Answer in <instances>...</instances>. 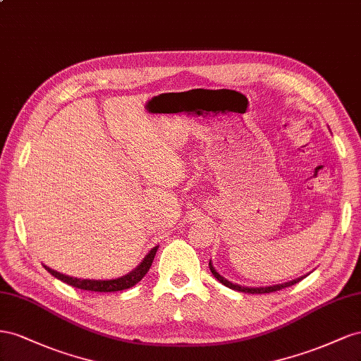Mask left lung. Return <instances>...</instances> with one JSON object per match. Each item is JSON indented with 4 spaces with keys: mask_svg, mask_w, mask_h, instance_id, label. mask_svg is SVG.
Returning a JSON list of instances; mask_svg holds the SVG:
<instances>
[{
    "mask_svg": "<svg viewBox=\"0 0 361 361\" xmlns=\"http://www.w3.org/2000/svg\"><path fill=\"white\" fill-rule=\"evenodd\" d=\"M209 267H210V271H212V274H213V276L216 278V280H218L219 283H222L224 286H226V287H230V289H233V290H238V292H243V293H271V292H276V290H281V289H284V287H290V286H293V284H296V283H300L302 278H305L307 275H302V276H300V278H295V280H292V281H287V283H281V284H274V286H263V287H248V286H240V284H235V283H231V281H228L226 280V278H224L219 272H216V269H214V266H213V263H212V260L209 262Z\"/></svg>",
    "mask_w": 361,
    "mask_h": 361,
    "instance_id": "left-lung-1",
    "label": "left lung"
}]
</instances>
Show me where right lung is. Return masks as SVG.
<instances>
[{
    "mask_svg": "<svg viewBox=\"0 0 361 361\" xmlns=\"http://www.w3.org/2000/svg\"><path fill=\"white\" fill-rule=\"evenodd\" d=\"M159 250V246H154V248L145 255V259L140 262V264L137 267H135L131 272H128L127 275H122L119 278H111V280H85V278H77V276H69L65 274H60L54 269H51L49 266L44 264L45 269L56 276L57 280L63 281L72 287H77V289L81 290H90V292H119V290H126L130 289L135 284H137L143 276L147 275V272L149 271V267L152 264L154 255H156Z\"/></svg>",
    "mask_w": 361,
    "mask_h": 361,
    "instance_id": "right-lung-1",
    "label": "right lung"
}]
</instances>
